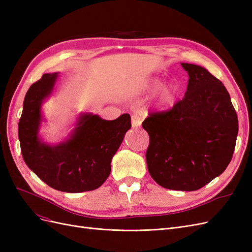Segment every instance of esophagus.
Returning <instances> with one entry per match:
<instances>
[{"label":"esophagus","instance_id":"esophagus-1","mask_svg":"<svg viewBox=\"0 0 252 252\" xmlns=\"http://www.w3.org/2000/svg\"><path fill=\"white\" fill-rule=\"evenodd\" d=\"M142 124V118L141 116H139V114H132L131 116V125L133 128H136L139 127L140 125Z\"/></svg>","mask_w":252,"mask_h":252}]
</instances>
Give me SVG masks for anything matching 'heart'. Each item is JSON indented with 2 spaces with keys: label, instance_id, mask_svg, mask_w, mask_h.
Listing matches in <instances>:
<instances>
[{
  "label": "heart",
  "instance_id": "1",
  "mask_svg": "<svg viewBox=\"0 0 252 252\" xmlns=\"http://www.w3.org/2000/svg\"><path fill=\"white\" fill-rule=\"evenodd\" d=\"M158 82H159L158 80H152L149 84V88H152V89L156 88L158 85ZM172 95H173V87L171 85H166L162 88L161 98L163 101H165V102L169 101L170 98L172 97Z\"/></svg>",
  "mask_w": 252,
  "mask_h": 252
}]
</instances>
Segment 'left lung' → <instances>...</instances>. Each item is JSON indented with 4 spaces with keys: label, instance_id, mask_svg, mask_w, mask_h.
Instances as JSON below:
<instances>
[{
    "label": "left lung",
    "instance_id": "obj_1",
    "mask_svg": "<svg viewBox=\"0 0 252 252\" xmlns=\"http://www.w3.org/2000/svg\"><path fill=\"white\" fill-rule=\"evenodd\" d=\"M182 66L189 75L184 97L149 114L142 126L149 134L151 178L167 189L194 191L229 165L239 123L224 84L201 66Z\"/></svg>",
    "mask_w": 252,
    "mask_h": 252
}]
</instances>
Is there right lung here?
<instances>
[{"label": "right lung", "mask_w": 252, "mask_h": 252, "mask_svg": "<svg viewBox=\"0 0 252 252\" xmlns=\"http://www.w3.org/2000/svg\"><path fill=\"white\" fill-rule=\"evenodd\" d=\"M57 73H45L29 87L19 122L21 152L27 166L53 189L64 192L90 191L103 185L111 171L131 120L124 113L113 121L93 114L81 116L71 138L57 146L40 141L41 104L55 86Z\"/></svg>", "instance_id": "add662e5"}]
</instances>
